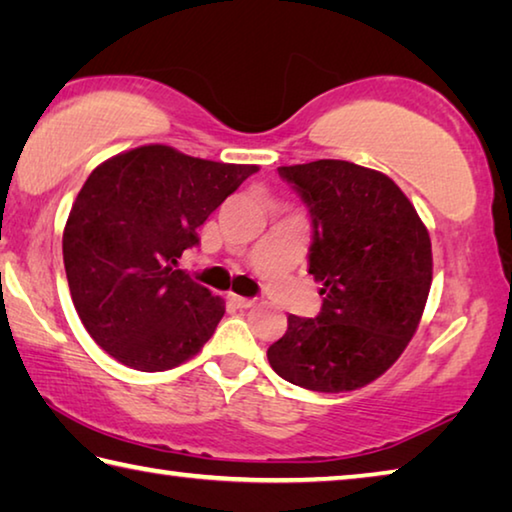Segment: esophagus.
<instances>
[{
	"label": "esophagus",
	"mask_w": 512,
	"mask_h": 512,
	"mask_svg": "<svg viewBox=\"0 0 512 512\" xmlns=\"http://www.w3.org/2000/svg\"><path fill=\"white\" fill-rule=\"evenodd\" d=\"M230 300L237 309H250V307H255V302H257L255 298H241V296H232Z\"/></svg>",
	"instance_id": "obj_1"
}]
</instances>
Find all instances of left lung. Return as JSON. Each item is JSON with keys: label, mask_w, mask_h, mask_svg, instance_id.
<instances>
[{"label": "left lung", "mask_w": 512, "mask_h": 512, "mask_svg": "<svg viewBox=\"0 0 512 512\" xmlns=\"http://www.w3.org/2000/svg\"><path fill=\"white\" fill-rule=\"evenodd\" d=\"M277 171L309 205V273L323 284V307L287 318L268 363L307 391H357L400 359L420 325L433 275L427 225L381 171L345 160Z\"/></svg>", "instance_id": "8db88e82"}]
</instances>
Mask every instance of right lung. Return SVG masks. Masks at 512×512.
<instances>
[{
	"mask_svg": "<svg viewBox=\"0 0 512 512\" xmlns=\"http://www.w3.org/2000/svg\"><path fill=\"white\" fill-rule=\"evenodd\" d=\"M255 171L146 144L90 173L67 216L63 259L81 323L110 357L160 372L210 341L225 302L176 264L198 244L207 216Z\"/></svg>",
	"mask_w": 512,
	"mask_h": 512,
	"instance_id": "right-lung-1",
	"label": "right lung"
}]
</instances>
